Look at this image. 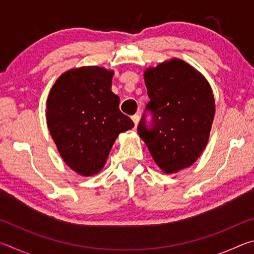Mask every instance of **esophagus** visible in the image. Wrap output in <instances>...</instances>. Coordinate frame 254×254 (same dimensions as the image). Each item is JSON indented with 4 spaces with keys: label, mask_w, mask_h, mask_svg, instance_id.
<instances>
[{
    "label": "esophagus",
    "mask_w": 254,
    "mask_h": 254,
    "mask_svg": "<svg viewBox=\"0 0 254 254\" xmlns=\"http://www.w3.org/2000/svg\"><path fill=\"white\" fill-rule=\"evenodd\" d=\"M132 121L134 122V126H135V127H137V123H139V121H140L139 115H133V117H132Z\"/></svg>",
    "instance_id": "obj_1"
}]
</instances>
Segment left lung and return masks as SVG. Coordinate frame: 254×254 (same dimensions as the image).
<instances>
[{
  "label": "left lung",
  "instance_id": "1",
  "mask_svg": "<svg viewBox=\"0 0 254 254\" xmlns=\"http://www.w3.org/2000/svg\"><path fill=\"white\" fill-rule=\"evenodd\" d=\"M153 127L141 120L137 132L163 173L176 174L196 162L207 145L215 98L205 76L179 58L144 70Z\"/></svg>",
  "mask_w": 254,
  "mask_h": 254
}]
</instances>
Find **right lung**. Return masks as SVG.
<instances>
[{
	"mask_svg": "<svg viewBox=\"0 0 254 254\" xmlns=\"http://www.w3.org/2000/svg\"><path fill=\"white\" fill-rule=\"evenodd\" d=\"M113 70L98 66L71 68L58 77L47 98L46 119L66 165L89 177L105 166L120 133L134 127L112 92Z\"/></svg>",
	"mask_w": 254,
	"mask_h": 254,
	"instance_id": "obj_1",
	"label": "right lung"
}]
</instances>
